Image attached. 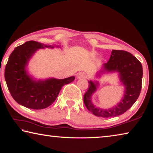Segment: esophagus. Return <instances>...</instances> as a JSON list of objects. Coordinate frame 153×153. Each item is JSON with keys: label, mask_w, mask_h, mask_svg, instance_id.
<instances>
[{"label": "esophagus", "mask_w": 153, "mask_h": 153, "mask_svg": "<svg viewBox=\"0 0 153 153\" xmlns=\"http://www.w3.org/2000/svg\"><path fill=\"white\" fill-rule=\"evenodd\" d=\"M86 76V75L84 72H79L77 74V79H81V78H85Z\"/></svg>", "instance_id": "esophagus-1"}]
</instances>
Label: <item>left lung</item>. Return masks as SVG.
I'll return each mask as SVG.
<instances>
[{
    "instance_id": "8db88e82",
    "label": "left lung",
    "mask_w": 153,
    "mask_h": 153,
    "mask_svg": "<svg viewBox=\"0 0 153 153\" xmlns=\"http://www.w3.org/2000/svg\"><path fill=\"white\" fill-rule=\"evenodd\" d=\"M114 72L118 73L125 90L120 102L108 109L97 107L93 104L92 94L99 86V82L88 81L89 88L84 96V102L88 109L97 117H112L122 115L134 104L140 94L143 70L141 63L133 55L125 51L113 50L109 60L102 65L97 77Z\"/></svg>"
}]
</instances>
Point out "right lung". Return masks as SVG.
Instances as JSON below:
<instances>
[{
  "label": "right lung",
  "mask_w": 153,
  "mask_h": 153,
  "mask_svg": "<svg viewBox=\"0 0 153 153\" xmlns=\"http://www.w3.org/2000/svg\"><path fill=\"white\" fill-rule=\"evenodd\" d=\"M54 47L31 40L17 46L10 55L5 67L4 78L12 97L18 104L32 109H43L55 101L64 85L74 80V76L37 79L29 74L27 65L36 52Z\"/></svg>",
  "instance_id": "obj_1"
}]
</instances>
